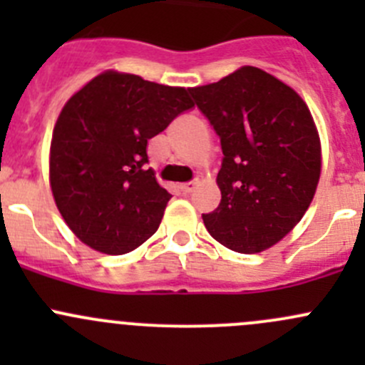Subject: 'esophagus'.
<instances>
[{
	"label": "esophagus",
	"instance_id": "1",
	"mask_svg": "<svg viewBox=\"0 0 365 365\" xmlns=\"http://www.w3.org/2000/svg\"><path fill=\"white\" fill-rule=\"evenodd\" d=\"M196 185H197V182L182 183V185H180V190H182L183 194H190V192H194V189H196Z\"/></svg>",
	"mask_w": 365,
	"mask_h": 365
}]
</instances>
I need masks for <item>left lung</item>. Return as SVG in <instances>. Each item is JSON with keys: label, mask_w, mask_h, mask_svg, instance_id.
Here are the masks:
<instances>
[{"label": "left lung", "mask_w": 365, "mask_h": 365, "mask_svg": "<svg viewBox=\"0 0 365 365\" xmlns=\"http://www.w3.org/2000/svg\"><path fill=\"white\" fill-rule=\"evenodd\" d=\"M222 146L220 203L203 215L224 247L267 251L307 212L322 175V141L304 98L264 70L245 65L189 88Z\"/></svg>", "instance_id": "obj_1"}]
</instances>
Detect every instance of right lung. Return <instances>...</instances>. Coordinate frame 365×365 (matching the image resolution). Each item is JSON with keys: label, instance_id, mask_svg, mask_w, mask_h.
Here are the masks:
<instances>
[{"label": "right lung", "instance_id": "obj_1", "mask_svg": "<svg viewBox=\"0 0 365 365\" xmlns=\"http://www.w3.org/2000/svg\"><path fill=\"white\" fill-rule=\"evenodd\" d=\"M194 106L189 90L106 70L68 98L53 130L49 183L73 235L120 256L157 230L171 194L146 169L148 139Z\"/></svg>", "mask_w": 365, "mask_h": 365}]
</instances>
